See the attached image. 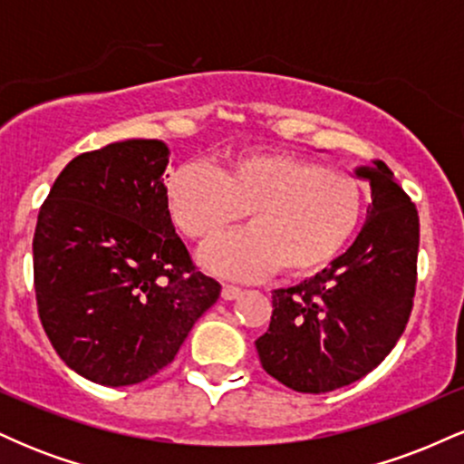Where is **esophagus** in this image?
<instances>
[{
  "label": "esophagus",
  "mask_w": 464,
  "mask_h": 464,
  "mask_svg": "<svg viewBox=\"0 0 464 464\" xmlns=\"http://www.w3.org/2000/svg\"><path fill=\"white\" fill-rule=\"evenodd\" d=\"M237 296H242V287H237V285H222V299H225V301H236Z\"/></svg>",
  "instance_id": "34e87169"
}]
</instances>
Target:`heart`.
Returning <instances> with one entry per match:
<instances>
[{"mask_svg": "<svg viewBox=\"0 0 464 464\" xmlns=\"http://www.w3.org/2000/svg\"><path fill=\"white\" fill-rule=\"evenodd\" d=\"M165 196L174 222L196 242L248 216V228L200 250L207 270L237 281L259 279L276 266L285 275L323 268L364 214V188L353 174L275 150L237 154L222 172L202 161L179 165Z\"/></svg>", "mask_w": 464, "mask_h": 464, "instance_id": "b5f03b06", "label": "heart"}]
</instances>
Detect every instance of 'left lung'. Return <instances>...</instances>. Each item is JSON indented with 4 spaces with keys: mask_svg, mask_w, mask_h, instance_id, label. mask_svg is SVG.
Returning a JSON list of instances; mask_svg holds the SVG:
<instances>
[{
    "mask_svg": "<svg viewBox=\"0 0 464 464\" xmlns=\"http://www.w3.org/2000/svg\"><path fill=\"white\" fill-rule=\"evenodd\" d=\"M371 205L355 242L312 279L273 292L270 327L255 340L264 371L296 392L362 380L391 353L412 312L419 214L384 161L355 169Z\"/></svg>",
    "mask_w": 464,
    "mask_h": 464,
    "instance_id": "obj_1",
    "label": "left lung"
}]
</instances>
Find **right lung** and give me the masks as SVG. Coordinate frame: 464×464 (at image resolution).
Masks as SVG:
<instances>
[{
  "instance_id": "1",
  "label": "right lung",
  "mask_w": 464,
  "mask_h": 464,
  "mask_svg": "<svg viewBox=\"0 0 464 464\" xmlns=\"http://www.w3.org/2000/svg\"><path fill=\"white\" fill-rule=\"evenodd\" d=\"M159 140L115 141L58 174L36 220L34 290L52 347L102 386L152 377L220 296L168 209Z\"/></svg>"
}]
</instances>
